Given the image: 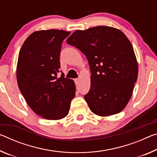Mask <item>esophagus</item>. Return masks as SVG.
<instances>
[{
    "mask_svg": "<svg viewBox=\"0 0 157 157\" xmlns=\"http://www.w3.org/2000/svg\"><path fill=\"white\" fill-rule=\"evenodd\" d=\"M74 81H75V84H78L79 79V78H75L74 79Z\"/></svg>",
    "mask_w": 157,
    "mask_h": 157,
    "instance_id": "1",
    "label": "esophagus"
}]
</instances>
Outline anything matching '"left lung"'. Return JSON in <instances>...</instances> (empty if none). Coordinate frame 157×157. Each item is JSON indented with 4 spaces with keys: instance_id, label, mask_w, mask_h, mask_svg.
<instances>
[{
    "instance_id": "obj_1",
    "label": "left lung",
    "mask_w": 157,
    "mask_h": 157,
    "mask_svg": "<svg viewBox=\"0 0 157 157\" xmlns=\"http://www.w3.org/2000/svg\"><path fill=\"white\" fill-rule=\"evenodd\" d=\"M66 42L88 60L91 86L84 99L92 113L105 117L123 110L138 73L133 46L125 34L113 27L98 26L78 30Z\"/></svg>"
}]
</instances>
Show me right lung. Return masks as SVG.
<instances>
[{"label":"right lung","mask_w":157,"mask_h":157,"mask_svg":"<svg viewBox=\"0 0 157 157\" xmlns=\"http://www.w3.org/2000/svg\"><path fill=\"white\" fill-rule=\"evenodd\" d=\"M70 34L56 29L36 31L19 52L17 68L19 90L35 113L50 120L65 117L75 95L74 81L66 78L60 70L62 43Z\"/></svg>","instance_id":"1"}]
</instances>
